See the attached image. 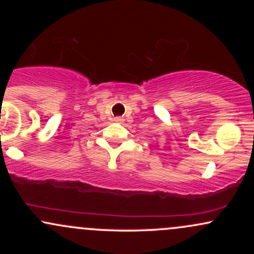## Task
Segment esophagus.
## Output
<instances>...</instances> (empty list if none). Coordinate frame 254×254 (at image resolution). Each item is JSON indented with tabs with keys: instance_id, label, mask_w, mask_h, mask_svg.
<instances>
[{
	"instance_id": "1",
	"label": "esophagus",
	"mask_w": 254,
	"mask_h": 254,
	"mask_svg": "<svg viewBox=\"0 0 254 254\" xmlns=\"http://www.w3.org/2000/svg\"><path fill=\"white\" fill-rule=\"evenodd\" d=\"M115 122H117V123H122V122H124V118L123 117H116Z\"/></svg>"
}]
</instances>
